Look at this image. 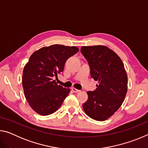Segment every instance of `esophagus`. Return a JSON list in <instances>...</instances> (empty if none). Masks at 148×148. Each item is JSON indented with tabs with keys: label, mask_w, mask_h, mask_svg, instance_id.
<instances>
[{
	"label": "esophagus",
	"mask_w": 148,
	"mask_h": 148,
	"mask_svg": "<svg viewBox=\"0 0 148 148\" xmlns=\"http://www.w3.org/2000/svg\"><path fill=\"white\" fill-rule=\"evenodd\" d=\"M72 91L74 92H76V93H77V92H79L80 91V90L77 89H76V88H74V87H72Z\"/></svg>",
	"instance_id": "esophagus-1"
}]
</instances>
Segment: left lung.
Segmentation results:
<instances>
[{
  "label": "left lung",
  "instance_id": "left-lung-1",
  "mask_svg": "<svg viewBox=\"0 0 148 148\" xmlns=\"http://www.w3.org/2000/svg\"><path fill=\"white\" fill-rule=\"evenodd\" d=\"M81 52L88 61L91 76L98 81L94 91H87L83 104L86 114L97 121L113 116L124 101L127 92V75L121 59L105 46H82Z\"/></svg>",
  "mask_w": 148,
  "mask_h": 148
}]
</instances>
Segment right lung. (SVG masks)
I'll list each match as a JSON object with an SVG mask.
<instances>
[{
	"mask_svg": "<svg viewBox=\"0 0 148 148\" xmlns=\"http://www.w3.org/2000/svg\"><path fill=\"white\" fill-rule=\"evenodd\" d=\"M79 49L75 46L54 44L43 47L30 57L23 72L24 94L32 109L41 116L56 112L71 89L58 85L53 76L63 71L69 57Z\"/></svg>",
	"mask_w": 148,
	"mask_h": 148,
	"instance_id": "right-lung-1",
	"label": "right lung"
}]
</instances>
